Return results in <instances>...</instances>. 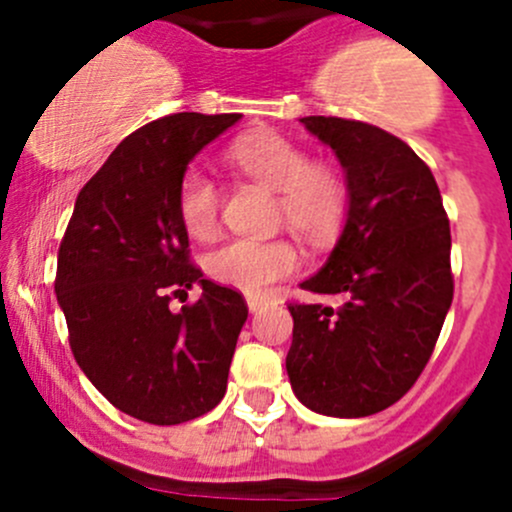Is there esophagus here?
<instances>
[{"label": "esophagus", "mask_w": 512, "mask_h": 512, "mask_svg": "<svg viewBox=\"0 0 512 512\" xmlns=\"http://www.w3.org/2000/svg\"><path fill=\"white\" fill-rule=\"evenodd\" d=\"M265 299L262 297H255V294H247V309H250L252 314H257V312H262V309H265Z\"/></svg>", "instance_id": "34e87169"}]
</instances>
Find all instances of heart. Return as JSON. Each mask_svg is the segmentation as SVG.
<instances>
[{"label":"heart","mask_w":512,"mask_h":512,"mask_svg":"<svg viewBox=\"0 0 512 512\" xmlns=\"http://www.w3.org/2000/svg\"><path fill=\"white\" fill-rule=\"evenodd\" d=\"M230 163L272 193L285 225L309 245H324L344 225L349 185L329 163H314L307 151L275 131H255L237 138L227 151ZM178 213L183 227L198 240L218 230V185L190 168L178 185ZM208 272L223 285L260 294L297 267V252L287 240H230L205 260Z\"/></svg>","instance_id":"1"}]
</instances>
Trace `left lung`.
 Here are the masks:
<instances>
[{"mask_svg": "<svg viewBox=\"0 0 512 512\" xmlns=\"http://www.w3.org/2000/svg\"><path fill=\"white\" fill-rule=\"evenodd\" d=\"M349 185L347 223L302 289L337 309L289 304L287 376L324 416L361 418L401 399L431 359L453 302L451 227L428 165L391 133L334 116L302 118Z\"/></svg>", "mask_w": 512, "mask_h": 512, "instance_id": "obj_1", "label": "left lung"}]
</instances>
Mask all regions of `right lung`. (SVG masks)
Masks as SVG:
<instances>
[{
	"label": "right lung",
	"mask_w": 512,
	"mask_h": 512,
	"mask_svg": "<svg viewBox=\"0 0 512 512\" xmlns=\"http://www.w3.org/2000/svg\"><path fill=\"white\" fill-rule=\"evenodd\" d=\"M240 113H173L118 143L81 188L56 265L76 364L123 414L175 426L223 401L247 304L190 265L178 185ZM193 284L195 305L169 309Z\"/></svg>",
	"instance_id": "add662e5"
}]
</instances>
